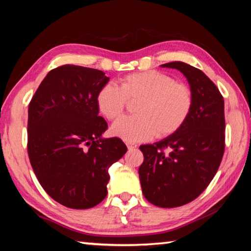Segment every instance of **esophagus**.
Returning a JSON list of instances; mask_svg holds the SVG:
<instances>
[{"label": "esophagus", "mask_w": 251, "mask_h": 251, "mask_svg": "<svg viewBox=\"0 0 251 251\" xmlns=\"http://www.w3.org/2000/svg\"><path fill=\"white\" fill-rule=\"evenodd\" d=\"M126 146H127V148H128L129 151L135 150V148L137 147V145H136V144H134V143H126Z\"/></svg>", "instance_id": "1"}]
</instances>
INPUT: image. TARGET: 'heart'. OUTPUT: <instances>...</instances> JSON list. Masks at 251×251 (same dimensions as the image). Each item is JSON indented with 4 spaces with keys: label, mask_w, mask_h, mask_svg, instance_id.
Here are the masks:
<instances>
[{
    "label": "heart",
    "mask_w": 251,
    "mask_h": 251,
    "mask_svg": "<svg viewBox=\"0 0 251 251\" xmlns=\"http://www.w3.org/2000/svg\"><path fill=\"white\" fill-rule=\"evenodd\" d=\"M127 100H139L137 115L122 117L112 126L113 135L126 142L145 141L156 135L166 137L177 131L189 116L192 90L158 71L129 74L121 79V87L106 84L97 94V106L113 121L124 112Z\"/></svg>",
    "instance_id": "1"
}]
</instances>
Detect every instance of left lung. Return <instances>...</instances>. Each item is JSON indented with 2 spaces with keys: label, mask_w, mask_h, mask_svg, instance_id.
Masks as SVG:
<instances>
[{
  "label": "left lung",
  "mask_w": 251,
  "mask_h": 251,
  "mask_svg": "<svg viewBox=\"0 0 251 251\" xmlns=\"http://www.w3.org/2000/svg\"><path fill=\"white\" fill-rule=\"evenodd\" d=\"M160 67L184 74L193 93V106L177 131L139 147L144 161L138 174L148 201L174 208L196 199L218 171L225 150V104L217 86L201 70L184 62Z\"/></svg>",
  "instance_id": "obj_1"
}]
</instances>
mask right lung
<instances>
[{"mask_svg": "<svg viewBox=\"0 0 251 251\" xmlns=\"http://www.w3.org/2000/svg\"><path fill=\"white\" fill-rule=\"evenodd\" d=\"M104 72L63 65L49 72L28 105L27 151L41 186L54 201L87 209L107 195L108 168L127 147L104 138L97 94L108 83Z\"/></svg>", "mask_w": 251, "mask_h": 251, "instance_id": "add662e5", "label": "right lung"}]
</instances>
